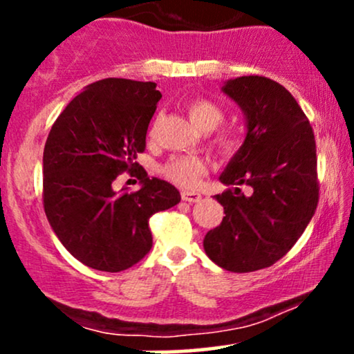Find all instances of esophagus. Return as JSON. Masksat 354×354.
<instances>
[{"mask_svg": "<svg viewBox=\"0 0 354 354\" xmlns=\"http://www.w3.org/2000/svg\"><path fill=\"white\" fill-rule=\"evenodd\" d=\"M181 198H183V201H188V203H198V201H201V194L200 193H196V191H188V189H185L181 193Z\"/></svg>", "mask_w": 354, "mask_h": 354, "instance_id": "esophagus-1", "label": "esophagus"}]
</instances>
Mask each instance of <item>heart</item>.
Instances as JSON below:
<instances>
[{
	"label": "heart",
	"instance_id": "obj_1",
	"mask_svg": "<svg viewBox=\"0 0 354 354\" xmlns=\"http://www.w3.org/2000/svg\"><path fill=\"white\" fill-rule=\"evenodd\" d=\"M188 115L194 124L205 131L218 128L225 120V113L214 101L208 98H194L188 103ZM241 141L234 133H221L216 138V148L223 156H233ZM208 173V163L196 156H173L161 166V174L174 185L191 189Z\"/></svg>",
	"mask_w": 354,
	"mask_h": 354
}]
</instances>
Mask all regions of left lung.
<instances>
[{"label":"left lung","mask_w":354,"mask_h":354,"mask_svg":"<svg viewBox=\"0 0 354 354\" xmlns=\"http://www.w3.org/2000/svg\"><path fill=\"white\" fill-rule=\"evenodd\" d=\"M223 93L246 116V138L219 181L226 216L206 233L211 261L233 273L274 265L298 241L319 200L313 128L290 91L265 76L226 81ZM251 185L245 197L239 186Z\"/></svg>","instance_id":"left-lung-1"}]
</instances>
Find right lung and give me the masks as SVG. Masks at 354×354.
<instances>
[{"mask_svg": "<svg viewBox=\"0 0 354 354\" xmlns=\"http://www.w3.org/2000/svg\"><path fill=\"white\" fill-rule=\"evenodd\" d=\"M160 100L151 81L100 80L51 126L43 153L44 213L63 246L93 270L118 273L141 261L153 246L149 218L181 201L173 185L135 163ZM124 171L140 180V190L112 189Z\"/></svg>", "mask_w": 354, "mask_h": 354, "instance_id": "right-lung-1", "label": "right lung"}]
</instances>
